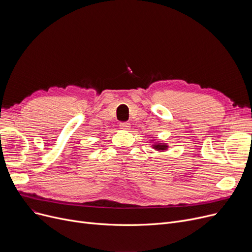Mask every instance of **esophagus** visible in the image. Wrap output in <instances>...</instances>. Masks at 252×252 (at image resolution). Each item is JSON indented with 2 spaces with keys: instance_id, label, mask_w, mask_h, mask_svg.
I'll return each instance as SVG.
<instances>
[{
  "instance_id": "1",
  "label": "esophagus",
  "mask_w": 252,
  "mask_h": 252,
  "mask_svg": "<svg viewBox=\"0 0 252 252\" xmlns=\"http://www.w3.org/2000/svg\"><path fill=\"white\" fill-rule=\"evenodd\" d=\"M119 126H121L122 129H128L129 128V124L128 123H121Z\"/></svg>"
}]
</instances>
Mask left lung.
<instances>
[{
  "instance_id": "left-lung-1",
  "label": "left lung",
  "mask_w": 252,
  "mask_h": 252,
  "mask_svg": "<svg viewBox=\"0 0 252 252\" xmlns=\"http://www.w3.org/2000/svg\"><path fill=\"white\" fill-rule=\"evenodd\" d=\"M152 146L157 151H164L168 148V146L165 143H155L154 145H152Z\"/></svg>"
}]
</instances>
